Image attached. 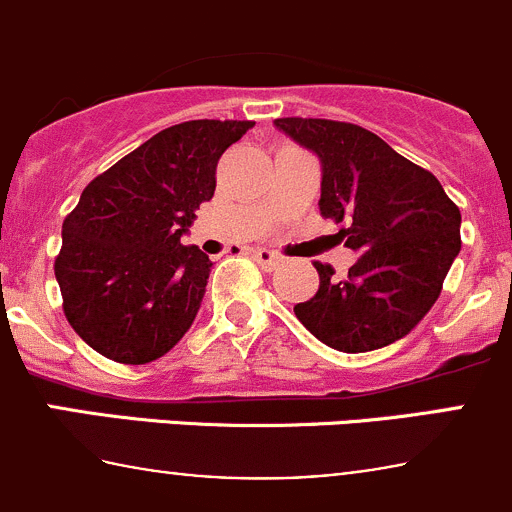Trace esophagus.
Returning a JSON list of instances; mask_svg holds the SVG:
<instances>
[{
	"label": "esophagus",
	"mask_w": 512,
	"mask_h": 512,
	"mask_svg": "<svg viewBox=\"0 0 512 512\" xmlns=\"http://www.w3.org/2000/svg\"><path fill=\"white\" fill-rule=\"evenodd\" d=\"M252 260H255L265 272H275L277 267L282 265V257L270 250H252Z\"/></svg>",
	"instance_id": "esophagus-1"
}]
</instances>
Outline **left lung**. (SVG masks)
Here are the masks:
<instances>
[{
	"instance_id": "8db88e82",
	"label": "left lung",
	"mask_w": 512,
	"mask_h": 512,
	"mask_svg": "<svg viewBox=\"0 0 512 512\" xmlns=\"http://www.w3.org/2000/svg\"><path fill=\"white\" fill-rule=\"evenodd\" d=\"M275 126L322 160L319 213L359 252L347 277L314 262L319 289L294 304L299 322L347 354L406 337L441 294L461 250V210L433 173L376 133L329 118H277Z\"/></svg>"
}]
</instances>
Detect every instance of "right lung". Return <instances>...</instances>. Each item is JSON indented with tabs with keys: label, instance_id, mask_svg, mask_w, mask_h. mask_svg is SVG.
<instances>
[{
	"label": "right lung",
	"instance_id": "right-lung-1",
	"mask_svg": "<svg viewBox=\"0 0 512 512\" xmlns=\"http://www.w3.org/2000/svg\"><path fill=\"white\" fill-rule=\"evenodd\" d=\"M252 121H185L96 175L61 227L54 260L64 314L94 352L148 364L183 339L210 257L180 235L213 198L218 160Z\"/></svg>",
	"mask_w": 512,
	"mask_h": 512
}]
</instances>
